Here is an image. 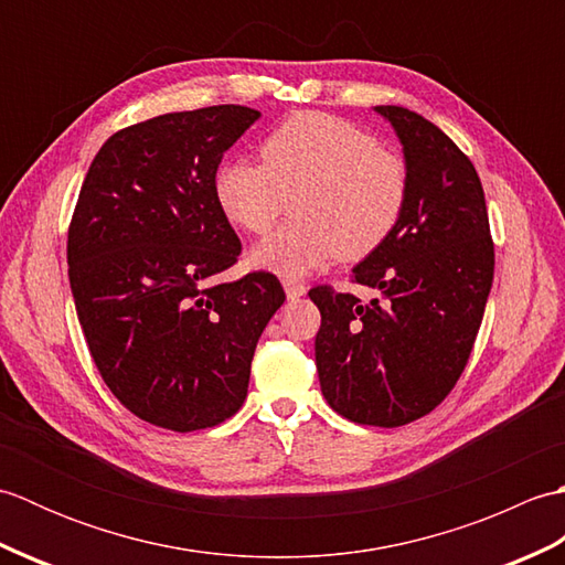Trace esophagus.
<instances>
[{
    "label": "esophagus",
    "instance_id": "obj_1",
    "mask_svg": "<svg viewBox=\"0 0 565 565\" xmlns=\"http://www.w3.org/2000/svg\"><path fill=\"white\" fill-rule=\"evenodd\" d=\"M284 291H286V298L296 301V298H301L306 294V284L298 279H284Z\"/></svg>",
    "mask_w": 565,
    "mask_h": 565
}]
</instances>
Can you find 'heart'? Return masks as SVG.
<instances>
[{
    "label": "heart",
    "mask_w": 565,
    "mask_h": 565,
    "mask_svg": "<svg viewBox=\"0 0 565 565\" xmlns=\"http://www.w3.org/2000/svg\"><path fill=\"white\" fill-rule=\"evenodd\" d=\"M259 160L223 162L213 196L225 221L249 235H267L294 196L296 218L252 252L257 267L281 276L369 257L395 233L411 196L398 154L332 114L284 118L262 140Z\"/></svg>",
    "instance_id": "b5f03b06"
}]
</instances>
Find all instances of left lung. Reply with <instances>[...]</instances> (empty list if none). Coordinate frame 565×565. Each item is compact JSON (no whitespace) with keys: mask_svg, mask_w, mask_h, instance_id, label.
Listing matches in <instances>:
<instances>
[{"mask_svg":"<svg viewBox=\"0 0 565 565\" xmlns=\"http://www.w3.org/2000/svg\"><path fill=\"white\" fill-rule=\"evenodd\" d=\"M398 134L411 196L395 233L356 264L352 284L381 296L313 286L320 388L334 413L359 425L401 427L431 413L461 379L493 286L481 179L471 160L415 111L376 106Z\"/></svg>","mask_w":565,"mask_h":565,"instance_id":"left-lung-1","label":"left lung"}]
</instances>
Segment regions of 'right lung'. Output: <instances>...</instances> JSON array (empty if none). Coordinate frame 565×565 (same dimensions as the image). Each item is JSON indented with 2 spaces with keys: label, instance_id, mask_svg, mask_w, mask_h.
Here are the masks:
<instances>
[{
  "label": "right lung",
  "instance_id": "add662e5",
  "mask_svg": "<svg viewBox=\"0 0 565 565\" xmlns=\"http://www.w3.org/2000/svg\"><path fill=\"white\" fill-rule=\"evenodd\" d=\"M257 118L221 104L121 128L79 189L67 274L84 340L118 403L154 427L196 431L233 417L259 334L286 301L269 271L218 281L243 245L213 177Z\"/></svg>",
  "mask_w": 565,
  "mask_h": 565
}]
</instances>
